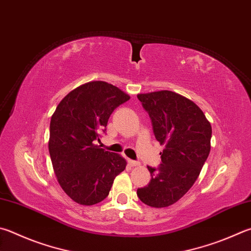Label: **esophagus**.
Instances as JSON below:
<instances>
[{
    "mask_svg": "<svg viewBox=\"0 0 251 251\" xmlns=\"http://www.w3.org/2000/svg\"><path fill=\"white\" fill-rule=\"evenodd\" d=\"M128 163H129V166H130V167H138V166L140 165V163H139L138 161L130 160V159H129V160H128Z\"/></svg>",
    "mask_w": 251,
    "mask_h": 251,
    "instance_id": "obj_1",
    "label": "esophagus"
}]
</instances>
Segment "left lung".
I'll list each match as a JSON object with an SVG mask.
<instances>
[{"instance_id": "1", "label": "left lung", "mask_w": 251, "mask_h": 251, "mask_svg": "<svg viewBox=\"0 0 251 251\" xmlns=\"http://www.w3.org/2000/svg\"><path fill=\"white\" fill-rule=\"evenodd\" d=\"M153 134L165 145L161 165L148 167L149 184L137 190L143 203L168 207L192 188L211 150L212 126L197 104L168 90L138 94Z\"/></svg>"}]
</instances>
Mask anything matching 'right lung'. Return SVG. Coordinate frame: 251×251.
I'll use <instances>...</instances> for the list:
<instances>
[{"mask_svg":"<svg viewBox=\"0 0 251 251\" xmlns=\"http://www.w3.org/2000/svg\"><path fill=\"white\" fill-rule=\"evenodd\" d=\"M128 94L104 81H91L68 93L50 121L49 153L59 184L80 205H94L110 193L126 160L100 148L111 114L128 101Z\"/></svg>","mask_w":251,"mask_h":251,"instance_id":"obj_1","label":"right lung"}]
</instances>
